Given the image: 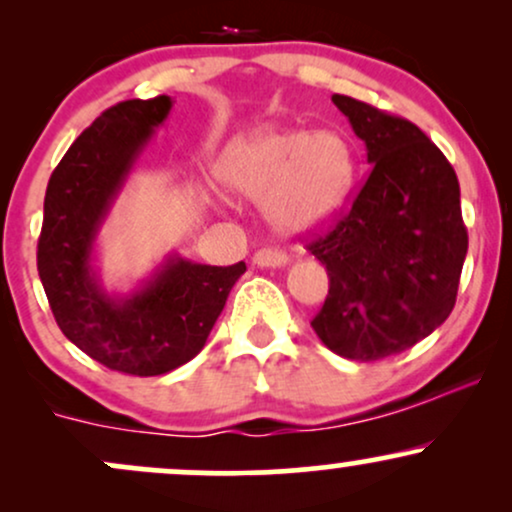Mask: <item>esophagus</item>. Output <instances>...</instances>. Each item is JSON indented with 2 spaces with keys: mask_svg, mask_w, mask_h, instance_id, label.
Returning a JSON list of instances; mask_svg holds the SVG:
<instances>
[{
  "mask_svg": "<svg viewBox=\"0 0 512 512\" xmlns=\"http://www.w3.org/2000/svg\"><path fill=\"white\" fill-rule=\"evenodd\" d=\"M252 262H255L257 267H284V264L289 262V255L276 248H260L252 255Z\"/></svg>",
  "mask_w": 512,
  "mask_h": 512,
  "instance_id": "1",
  "label": "esophagus"
}]
</instances>
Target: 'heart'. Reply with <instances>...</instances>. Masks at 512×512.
Wrapping results in <instances>:
<instances>
[{
	"label": "heart",
	"mask_w": 512,
	"mask_h": 512,
	"mask_svg": "<svg viewBox=\"0 0 512 512\" xmlns=\"http://www.w3.org/2000/svg\"><path fill=\"white\" fill-rule=\"evenodd\" d=\"M354 149L337 129H260L223 151L216 175L231 192L267 199L269 219L284 233L330 223L354 185Z\"/></svg>",
	"instance_id": "obj_1"
}]
</instances>
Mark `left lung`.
Wrapping results in <instances>:
<instances>
[{"label": "left lung", "instance_id": "1", "mask_svg": "<svg viewBox=\"0 0 512 512\" xmlns=\"http://www.w3.org/2000/svg\"><path fill=\"white\" fill-rule=\"evenodd\" d=\"M332 101L366 144L370 173L334 226L305 245L330 276L310 325L334 354L368 363L448 320L467 226L455 170L414 122L339 93Z\"/></svg>", "mask_w": 512, "mask_h": 512}]
</instances>
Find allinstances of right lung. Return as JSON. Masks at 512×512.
Returning <instances> with one entry per match:
<instances>
[{"instance_id": "1", "label": "right lung", "mask_w": 512, "mask_h": 512, "mask_svg": "<svg viewBox=\"0 0 512 512\" xmlns=\"http://www.w3.org/2000/svg\"><path fill=\"white\" fill-rule=\"evenodd\" d=\"M170 108L168 96L134 98L96 117L52 170L38 238V274L64 337L105 368L139 378L195 358L245 272V262L211 267L173 255L125 298L110 296L93 272L98 228Z\"/></svg>"}]
</instances>
